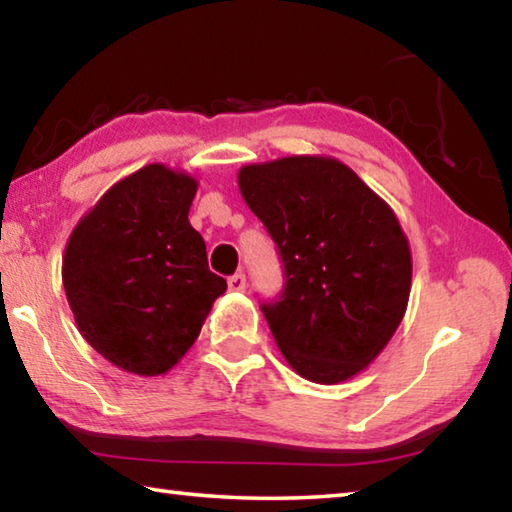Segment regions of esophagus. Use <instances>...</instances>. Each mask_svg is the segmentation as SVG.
<instances>
[{"instance_id": "34e87169", "label": "esophagus", "mask_w": 512, "mask_h": 512, "mask_svg": "<svg viewBox=\"0 0 512 512\" xmlns=\"http://www.w3.org/2000/svg\"><path fill=\"white\" fill-rule=\"evenodd\" d=\"M245 288H247V276L245 274L238 272V274L229 276V290L231 292H245Z\"/></svg>"}]
</instances>
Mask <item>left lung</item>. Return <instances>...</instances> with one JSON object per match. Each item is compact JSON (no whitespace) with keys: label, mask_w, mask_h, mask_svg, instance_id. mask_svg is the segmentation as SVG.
<instances>
[{"label":"left lung","mask_w":512,"mask_h":512,"mask_svg":"<svg viewBox=\"0 0 512 512\" xmlns=\"http://www.w3.org/2000/svg\"><path fill=\"white\" fill-rule=\"evenodd\" d=\"M238 186L286 270L279 301L261 306L276 347L308 381H349L408 306L413 258L395 211L331 156L245 165Z\"/></svg>","instance_id":"left-lung-1"}]
</instances>
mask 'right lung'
Returning <instances> with one entry per match:
<instances>
[{"instance_id":"add662e5","label":"right lung","mask_w":512,"mask_h":512,"mask_svg":"<svg viewBox=\"0 0 512 512\" xmlns=\"http://www.w3.org/2000/svg\"><path fill=\"white\" fill-rule=\"evenodd\" d=\"M197 186L163 163L140 167L108 188L67 240L63 288L74 322L124 372H170L226 290L188 220Z\"/></svg>"}]
</instances>
